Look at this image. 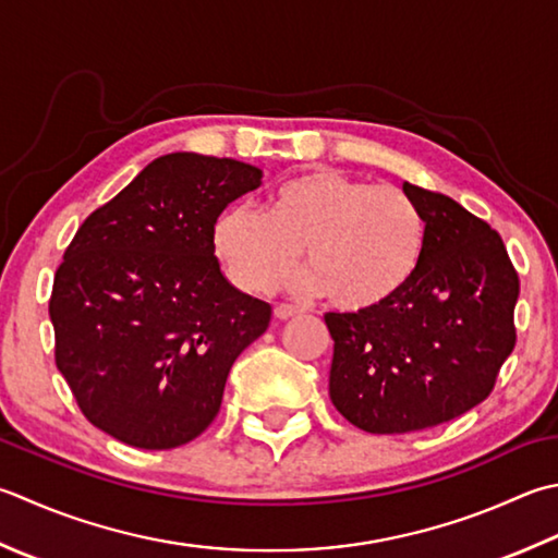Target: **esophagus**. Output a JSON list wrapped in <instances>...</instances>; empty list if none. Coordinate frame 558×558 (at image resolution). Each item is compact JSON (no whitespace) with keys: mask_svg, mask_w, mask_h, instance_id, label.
<instances>
[{"mask_svg":"<svg viewBox=\"0 0 558 558\" xmlns=\"http://www.w3.org/2000/svg\"><path fill=\"white\" fill-rule=\"evenodd\" d=\"M276 319H280V322H286V319H292V316H298L300 314V310L298 307H292V304H278L276 307Z\"/></svg>","mask_w":558,"mask_h":558,"instance_id":"1","label":"esophagus"}]
</instances>
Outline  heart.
I'll use <instances>...</instances> for the list:
<instances>
[{
	"label": "heart",
	"mask_w": 558,
	"mask_h": 558,
	"mask_svg": "<svg viewBox=\"0 0 558 558\" xmlns=\"http://www.w3.org/2000/svg\"><path fill=\"white\" fill-rule=\"evenodd\" d=\"M428 244L421 205L397 185L314 169L270 193L266 215L232 205L217 215L213 248L246 292H268L300 264V286L329 292L343 312L385 307L409 288Z\"/></svg>",
	"instance_id": "heart-1"
}]
</instances>
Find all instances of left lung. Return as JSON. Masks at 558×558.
I'll list each match as a JSON object with an SVG mask.
<instances>
[{"label":"left lung","mask_w":558,"mask_h":558,"mask_svg":"<svg viewBox=\"0 0 558 558\" xmlns=\"http://www.w3.org/2000/svg\"><path fill=\"white\" fill-rule=\"evenodd\" d=\"M428 222L409 288L385 307L329 312V397L355 428L413 433L462 416L494 391L515 348L520 294L504 239L460 203L403 183Z\"/></svg>","instance_id":"1"}]
</instances>
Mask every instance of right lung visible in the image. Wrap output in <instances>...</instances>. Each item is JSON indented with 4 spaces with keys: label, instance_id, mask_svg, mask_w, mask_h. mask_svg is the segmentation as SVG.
Instances as JSON below:
<instances>
[{
    "label": "right lung",
    "instance_id": "add662e5",
    "mask_svg": "<svg viewBox=\"0 0 558 558\" xmlns=\"http://www.w3.org/2000/svg\"><path fill=\"white\" fill-rule=\"evenodd\" d=\"M264 171L173 151L76 229L54 272V365L92 425L140 450L198 438L270 304L239 292L213 248L225 207Z\"/></svg>",
    "mask_w": 558,
    "mask_h": 558
}]
</instances>
